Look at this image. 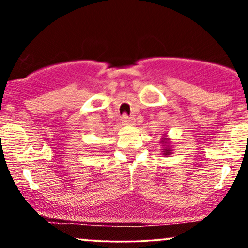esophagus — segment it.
<instances>
[{"mask_svg":"<svg viewBox=\"0 0 248 248\" xmlns=\"http://www.w3.org/2000/svg\"><path fill=\"white\" fill-rule=\"evenodd\" d=\"M133 119L132 118H129V116L128 115H122V118H121V124H124V126H129V124H133Z\"/></svg>","mask_w":248,"mask_h":248,"instance_id":"esophagus-1","label":"esophagus"}]
</instances>
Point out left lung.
I'll list each match as a JSON object with an SVG mask.
<instances>
[{
    "label": "left lung",
    "instance_id": "1",
    "mask_svg": "<svg viewBox=\"0 0 248 248\" xmlns=\"http://www.w3.org/2000/svg\"><path fill=\"white\" fill-rule=\"evenodd\" d=\"M161 142L164 144L163 150H162V152H163V155H166V156L170 155L172 150H171V147L169 146V139H167L166 135H164V138H162V141Z\"/></svg>",
    "mask_w": 248,
    "mask_h": 248
}]
</instances>
